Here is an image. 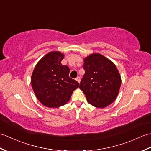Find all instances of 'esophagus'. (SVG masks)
I'll return each instance as SVG.
<instances>
[{
    "instance_id": "1",
    "label": "esophagus",
    "mask_w": 151,
    "mask_h": 151,
    "mask_svg": "<svg viewBox=\"0 0 151 151\" xmlns=\"http://www.w3.org/2000/svg\"><path fill=\"white\" fill-rule=\"evenodd\" d=\"M76 81L78 82V83H80V77H79V76L76 77Z\"/></svg>"
}]
</instances>
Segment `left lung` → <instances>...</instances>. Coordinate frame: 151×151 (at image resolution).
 Here are the masks:
<instances>
[{
  "mask_svg": "<svg viewBox=\"0 0 151 151\" xmlns=\"http://www.w3.org/2000/svg\"><path fill=\"white\" fill-rule=\"evenodd\" d=\"M85 74L79 88L88 103L104 108L116 99L121 86V76L113 62L100 53H93L83 59Z\"/></svg>",
  "mask_w": 151,
  "mask_h": 151,
  "instance_id": "8db88e82",
  "label": "left lung"
}]
</instances>
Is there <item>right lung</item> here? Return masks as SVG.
<instances>
[{
    "label": "right lung",
    "instance_id": "obj_1",
    "mask_svg": "<svg viewBox=\"0 0 151 151\" xmlns=\"http://www.w3.org/2000/svg\"><path fill=\"white\" fill-rule=\"evenodd\" d=\"M64 57L59 51L50 52L37 63L31 75V86L37 99L48 107L64 106L79 87V83L69 77V67L61 64Z\"/></svg>",
    "mask_w": 151,
    "mask_h": 151
}]
</instances>
